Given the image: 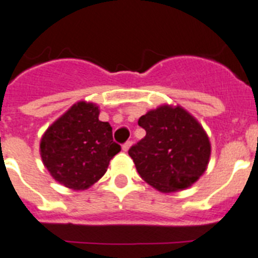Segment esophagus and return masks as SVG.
Wrapping results in <instances>:
<instances>
[{
	"label": "esophagus",
	"mask_w": 258,
	"mask_h": 258,
	"mask_svg": "<svg viewBox=\"0 0 258 258\" xmlns=\"http://www.w3.org/2000/svg\"><path fill=\"white\" fill-rule=\"evenodd\" d=\"M131 144H133V143H131V142H125V143L122 146V150L127 152V151L130 150V147H131Z\"/></svg>",
	"instance_id": "34e87169"
}]
</instances>
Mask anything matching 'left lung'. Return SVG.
I'll list each match as a JSON object with an SVG mask.
<instances>
[{"label": "left lung", "mask_w": 258, "mask_h": 258, "mask_svg": "<svg viewBox=\"0 0 258 258\" xmlns=\"http://www.w3.org/2000/svg\"><path fill=\"white\" fill-rule=\"evenodd\" d=\"M146 136L128 150L140 177L160 192L190 187L207 169L211 143L202 124L183 107L160 106L140 116Z\"/></svg>", "instance_id": "1"}]
</instances>
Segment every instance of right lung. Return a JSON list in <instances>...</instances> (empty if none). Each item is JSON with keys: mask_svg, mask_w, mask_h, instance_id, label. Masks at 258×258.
Listing matches in <instances>:
<instances>
[{"mask_svg": "<svg viewBox=\"0 0 258 258\" xmlns=\"http://www.w3.org/2000/svg\"><path fill=\"white\" fill-rule=\"evenodd\" d=\"M39 151L58 183L81 190L103 176L120 146L112 139L111 125L99 120L98 106L78 102L46 130Z\"/></svg>", "mask_w": 258, "mask_h": 258, "instance_id": "add662e5", "label": "right lung"}]
</instances>
